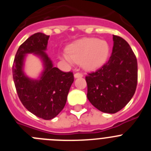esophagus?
Here are the masks:
<instances>
[{
  "mask_svg": "<svg viewBox=\"0 0 151 151\" xmlns=\"http://www.w3.org/2000/svg\"><path fill=\"white\" fill-rule=\"evenodd\" d=\"M83 76V75L82 73H75L74 74V78H82Z\"/></svg>",
  "mask_w": 151,
  "mask_h": 151,
  "instance_id": "obj_1",
  "label": "esophagus"
}]
</instances>
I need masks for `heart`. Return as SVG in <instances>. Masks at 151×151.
Wrapping results in <instances>:
<instances>
[{"instance_id": "b5f03b06", "label": "heart", "mask_w": 151, "mask_h": 151, "mask_svg": "<svg viewBox=\"0 0 151 151\" xmlns=\"http://www.w3.org/2000/svg\"><path fill=\"white\" fill-rule=\"evenodd\" d=\"M68 53L60 54V58L69 63H80L87 71H96L105 65L110 56V46L106 41L85 38L69 45Z\"/></svg>"}]
</instances>
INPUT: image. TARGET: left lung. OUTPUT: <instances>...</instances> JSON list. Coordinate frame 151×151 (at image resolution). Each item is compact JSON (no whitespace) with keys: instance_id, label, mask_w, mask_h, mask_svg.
Segmentation results:
<instances>
[{"instance_id":"8db88e82","label":"left lung","mask_w":151,"mask_h":151,"mask_svg":"<svg viewBox=\"0 0 151 151\" xmlns=\"http://www.w3.org/2000/svg\"><path fill=\"white\" fill-rule=\"evenodd\" d=\"M113 51L106 63L85 77L87 97L94 107L116 113L131 101L138 82V63L125 40L113 35Z\"/></svg>"}]
</instances>
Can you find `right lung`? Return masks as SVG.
Returning <instances> with one entry per match:
<instances>
[{"label":"right lung","mask_w":151,"mask_h":151,"mask_svg":"<svg viewBox=\"0 0 151 151\" xmlns=\"http://www.w3.org/2000/svg\"><path fill=\"white\" fill-rule=\"evenodd\" d=\"M49 37L41 32L30 36L19 46L13 64V81L19 98L29 112L46 120L56 117L63 109L74 81L73 73H64L54 67L46 54ZM29 53L39 57L43 64V70L36 80L24 73V60Z\"/></svg>","instance_id":"add662e5"}]
</instances>
